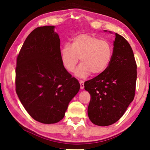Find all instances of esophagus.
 I'll return each mask as SVG.
<instances>
[{"label": "esophagus", "mask_w": 150, "mask_h": 150, "mask_svg": "<svg viewBox=\"0 0 150 150\" xmlns=\"http://www.w3.org/2000/svg\"><path fill=\"white\" fill-rule=\"evenodd\" d=\"M79 83H80V88H81V89H83V88H84V81L80 80L79 81Z\"/></svg>", "instance_id": "1"}]
</instances>
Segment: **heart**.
<instances>
[{
  "label": "heart",
  "instance_id": "heart-1",
  "mask_svg": "<svg viewBox=\"0 0 150 150\" xmlns=\"http://www.w3.org/2000/svg\"><path fill=\"white\" fill-rule=\"evenodd\" d=\"M113 55L112 45L87 34H81L72 38L71 44H65L60 50L63 66L68 72L74 71L79 59L81 63L75 71L78 77L85 78L92 73L97 75L108 67Z\"/></svg>",
  "mask_w": 150,
  "mask_h": 150
}]
</instances>
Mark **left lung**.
Segmentation results:
<instances>
[{"instance_id": "1", "label": "left lung", "mask_w": 150, "mask_h": 150, "mask_svg": "<svg viewBox=\"0 0 150 150\" xmlns=\"http://www.w3.org/2000/svg\"><path fill=\"white\" fill-rule=\"evenodd\" d=\"M115 36L108 67L84 84L91 95L88 118L97 126H109L117 122L135 96L137 65L132 49L124 37L117 33Z\"/></svg>"}]
</instances>
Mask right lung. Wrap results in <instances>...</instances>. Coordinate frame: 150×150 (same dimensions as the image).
Instances as JSON below:
<instances>
[{
    "label": "right lung",
    "instance_id": "add662e5",
    "mask_svg": "<svg viewBox=\"0 0 150 150\" xmlns=\"http://www.w3.org/2000/svg\"><path fill=\"white\" fill-rule=\"evenodd\" d=\"M54 26L38 27L26 38L16 59V92L32 118L54 124L64 117L80 88L63 66L60 39Z\"/></svg>",
    "mask_w": 150,
    "mask_h": 150
}]
</instances>
